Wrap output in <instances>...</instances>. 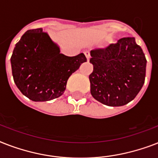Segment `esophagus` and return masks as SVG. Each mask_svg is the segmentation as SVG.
Here are the masks:
<instances>
[{
    "mask_svg": "<svg viewBox=\"0 0 158 158\" xmlns=\"http://www.w3.org/2000/svg\"><path fill=\"white\" fill-rule=\"evenodd\" d=\"M84 53V55H85V56H86L87 60H89V59H90V52H89V51H85Z\"/></svg>",
    "mask_w": 158,
    "mask_h": 158,
    "instance_id": "esophagus-1",
    "label": "esophagus"
}]
</instances>
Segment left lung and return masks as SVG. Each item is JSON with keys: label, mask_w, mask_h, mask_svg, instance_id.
Here are the masks:
<instances>
[{"label": "left lung", "mask_w": 158, "mask_h": 158, "mask_svg": "<svg viewBox=\"0 0 158 158\" xmlns=\"http://www.w3.org/2000/svg\"><path fill=\"white\" fill-rule=\"evenodd\" d=\"M94 71L89 75L92 96L104 105L120 106L131 102L142 89L146 74L144 53L135 38L90 52Z\"/></svg>", "instance_id": "1"}]
</instances>
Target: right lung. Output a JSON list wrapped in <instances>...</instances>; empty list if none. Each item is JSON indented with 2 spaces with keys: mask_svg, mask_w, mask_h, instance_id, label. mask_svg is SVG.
Instances as JSON below:
<instances>
[{
  "mask_svg": "<svg viewBox=\"0 0 158 158\" xmlns=\"http://www.w3.org/2000/svg\"><path fill=\"white\" fill-rule=\"evenodd\" d=\"M86 61L84 53L75 56L61 54L43 28L27 31L15 44L10 58L15 84L34 102L61 96L69 76Z\"/></svg>",
  "mask_w": 158,
  "mask_h": 158,
  "instance_id": "1",
  "label": "right lung"
}]
</instances>
